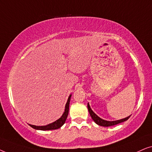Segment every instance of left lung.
<instances>
[{
    "instance_id": "8db88e82",
    "label": "left lung",
    "mask_w": 152,
    "mask_h": 152,
    "mask_svg": "<svg viewBox=\"0 0 152 152\" xmlns=\"http://www.w3.org/2000/svg\"><path fill=\"white\" fill-rule=\"evenodd\" d=\"M88 112L90 113L91 117L92 118V119L93 121H94L95 123L97 124H98L99 126H113L115 125V124H118L119 123H121V122H123L126 120H127L129 118H130V116H128V117L124 118L123 119H120V120H114V121H108V120H105L102 119L101 118H99L98 115H97L93 111V110L91 109V108L89 105V103H88Z\"/></svg>"
}]
</instances>
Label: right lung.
I'll use <instances>...</instances> for the list:
<instances>
[{"mask_svg": "<svg viewBox=\"0 0 152 152\" xmlns=\"http://www.w3.org/2000/svg\"><path fill=\"white\" fill-rule=\"evenodd\" d=\"M71 96H72V94H70L69 95V97H68L67 102H66V106H65V110H64V113L62 114L61 117L56 120V121L44 126H36V125H33V124H29V125H30L31 127L34 129L41 130V131L54 130V129H57L61 127V126L64 125V124L65 123L66 118L68 117V111H69L70 100V97H71Z\"/></svg>", "mask_w": 152, "mask_h": 152, "instance_id": "1", "label": "right lung"}]
</instances>
